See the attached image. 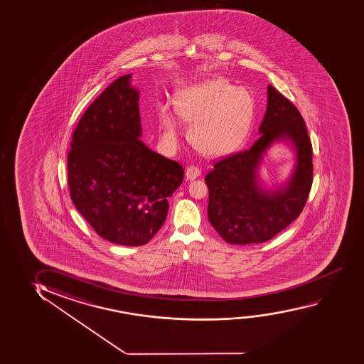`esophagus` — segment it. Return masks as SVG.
Masks as SVG:
<instances>
[{
	"instance_id": "obj_1",
	"label": "esophagus",
	"mask_w": 364,
	"mask_h": 364,
	"mask_svg": "<svg viewBox=\"0 0 364 364\" xmlns=\"http://www.w3.org/2000/svg\"><path fill=\"white\" fill-rule=\"evenodd\" d=\"M200 176V168L197 166H189L186 170V177L187 180H194Z\"/></svg>"
}]
</instances>
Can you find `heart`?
Returning <instances> with one entry per match:
<instances>
[{
	"instance_id": "b5f03b06",
	"label": "heart",
	"mask_w": 364,
	"mask_h": 364,
	"mask_svg": "<svg viewBox=\"0 0 364 364\" xmlns=\"http://www.w3.org/2000/svg\"><path fill=\"white\" fill-rule=\"evenodd\" d=\"M175 102L178 115L192 124L189 137L194 147L212 156L229 154L242 144L255 109L250 92L224 79L181 90ZM160 122L166 139L175 140L176 120L167 107L161 109Z\"/></svg>"
}]
</instances>
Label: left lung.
Returning a JSON list of instances; mask_svg holds the SVG:
<instances>
[{
	"instance_id": "obj_1",
	"label": "left lung",
	"mask_w": 364,
	"mask_h": 364,
	"mask_svg": "<svg viewBox=\"0 0 364 364\" xmlns=\"http://www.w3.org/2000/svg\"><path fill=\"white\" fill-rule=\"evenodd\" d=\"M260 134L250 149L215 161L213 170L204 178L209 191V223L230 244L272 239L300 215L312 187V145L305 120L272 85L267 87V112ZM277 138L294 142L298 164L286 188L270 195L257 186L256 167L262 154Z\"/></svg>"
}]
</instances>
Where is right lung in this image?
Masks as SVG:
<instances>
[{"mask_svg":"<svg viewBox=\"0 0 364 364\" xmlns=\"http://www.w3.org/2000/svg\"><path fill=\"white\" fill-rule=\"evenodd\" d=\"M131 74L112 82L74 130L68 186L75 208L100 237L140 247L165 223L183 167L151 151L141 135L139 92Z\"/></svg>","mask_w":364,"mask_h":364,"instance_id":"obj_1","label":"right lung"}]
</instances>
